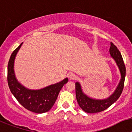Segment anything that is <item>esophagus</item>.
Instances as JSON below:
<instances>
[{
    "instance_id": "esophagus-1",
    "label": "esophagus",
    "mask_w": 132,
    "mask_h": 132,
    "mask_svg": "<svg viewBox=\"0 0 132 132\" xmlns=\"http://www.w3.org/2000/svg\"><path fill=\"white\" fill-rule=\"evenodd\" d=\"M68 78H69L70 80H74V79H76V74H74V73H72V72L68 73Z\"/></svg>"
}]
</instances>
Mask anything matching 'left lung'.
Instances as JSON below:
<instances>
[{"mask_svg":"<svg viewBox=\"0 0 132 132\" xmlns=\"http://www.w3.org/2000/svg\"><path fill=\"white\" fill-rule=\"evenodd\" d=\"M109 52L110 56L116 63L120 70L121 79L116 90L108 98L105 99H96L86 94L82 90L81 84L78 82H76V96L79 106L82 110L87 113L93 114L102 112L114 104L120 98L126 77V67L121 53L113 43L110 42Z\"/></svg>","mask_w":132,"mask_h":132,"instance_id":"1","label":"left lung"}]
</instances>
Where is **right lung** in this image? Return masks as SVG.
Listing matches in <instances>:
<instances>
[{
  "label": "right lung",
  "instance_id": "add662e5",
  "mask_svg": "<svg viewBox=\"0 0 132 132\" xmlns=\"http://www.w3.org/2000/svg\"><path fill=\"white\" fill-rule=\"evenodd\" d=\"M16 49L11 54L8 64V84L11 92L18 102L28 110L42 114L49 111L54 106L58 98L60 91L68 81L66 78L60 82L48 86L39 90H31L24 86L16 78L14 66V60L22 44Z\"/></svg>",
  "mask_w": 132,
  "mask_h": 132
}]
</instances>
